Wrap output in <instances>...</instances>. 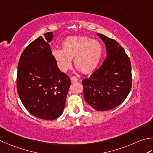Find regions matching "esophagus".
Returning <instances> with one entry per match:
<instances>
[{
	"label": "esophagus",
	"instance_id": "34e87169",
	"mask_svg": "<svg viewBox=\"0 0 153 153\" xmlns=\"http://www.w3.org/2000/svg\"><path fill=\"white\" fill-rule=\"evenodd\" d=\"M70 79H71V83H74V82H78V79H77V77H76V76H71L70 77Z\"/></svg>",
	"mask_w": 153,
	"mask_h": 153
}]
</instances>
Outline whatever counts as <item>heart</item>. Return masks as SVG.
I'll return each mask as SVG.
<instances>
[{
	"label": "heart",
	"instance_id": "b5f03b06",
	"mask_svg": "<svg viewBox=\"0 0 153 153\" xmlns=\"http://www.w3.org/2000/svg\"><path fill=\"white\" fill-rule=\"evenodd\" d=\"M61 50H53L52 54L62 71L71 67L74 59L75 66L84 74L92 73L98 66L103 54V48L97 40L81 36H69L61 44Z\"/></svg>",
	"mask_w": 153,
	"mask_h": 153
}]
</instances>
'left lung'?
Returning a JSON list of instances; mask_svg holds the SVG:
<instances>
[{"label":"left lung","mask_w":153,"mask_h":153,"mask_svg":"<svg viewBox=\"0 0 153 153\" xmlns=\"http://www.w3.org/2000/svg\"><path fill=\"white\" fill-rule=\"evenodd\" d=\"M106 46L107 58L89 78L82 80L83 96L98 111L115 108L128 96L132 86L130 59L113 39L97 34Z\"/></svg>","instance_id":"obj_1"}]
</instances>
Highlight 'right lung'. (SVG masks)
Masks as SVG:
<instances>
[{
    "instance_id": "obj_1",
    "label": "right lung",
    "mask_w": 153,
    "mask_h": 153,
    "mask_svg": "<svg viewBox=\"0 0 153 153\" xmlns=\"http://www.w3.org/2000/svg\"><path fill=\"white\" fill-rule=\"evenodd\" d=\"M27 46L18 65L16 88L27 111L38 118L53 120L65 106L70 78L59 70L48 44L52 32L45 33Z\"/></svg>"
}]
</instances>
